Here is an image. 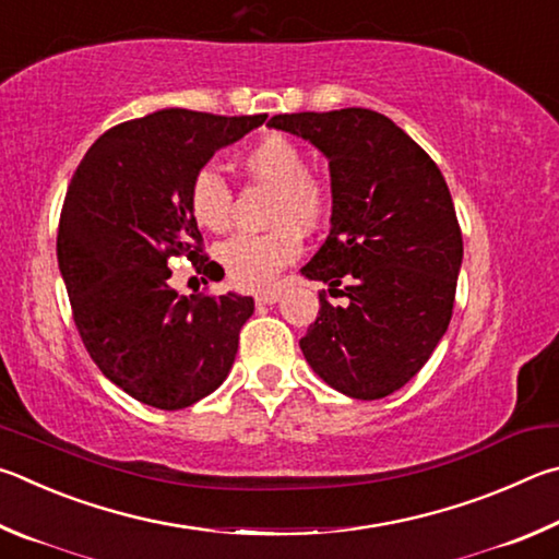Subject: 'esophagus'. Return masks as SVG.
<instances>
[{
  "instance_id": "1",
  "label": "esophagus",
  "mask_w": 559,
  "mask_h": 559,
  "mask_svg": "<svg viewBox=\"0 0 559 559\" xmlns=\"http://www.w3.org/2000/svg\"><path fill=\"white\" fill-rule=\"evenodd\" d=\"M282 297V289H267V292H260L258 297H254V301L258 305H274V301H280Z\"/></svg>"
}]
</instances>
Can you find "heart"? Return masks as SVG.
I'll return each mask as SVG.
<instances>
[{
  "instance_id": "b5f03b06",
  "label": "heart",
  "mask_w": 559,
  "mask_h": 559,
  "mask_svg": "<svg viewBox=\"0 0 559 559\" xmlns=\"http://www.w3.org/2000/svg\"><path fill=\"white\" fill-rule=\"evenodd\" d=\"M242 166L252 179L274 189L267 233H240L225 240L218 250L233 285L260 292L272 287L280 272L295 262L305 242L301 230H314L331 209V191L324 179L307 171L309 162L301 146L287 134H264L242 154ZM189 209L205 230L221 233L233 218V191L228 181L213 169L191 176Z\"/></svg>"
}]
</instances>
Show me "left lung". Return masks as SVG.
Segmentation results:
<instances>
[{
    "label": "left lung",
    "instance_id": "left-lung-1",
    "mask_svg": "<svg viewBox=\"0 0 559 559\" xmlns=\"http://www.w3.org/2000/svg\"><path fill=\"white\" fill-rule=\"evenodd\" d=\"M267 124L314 144L331 174L329 238L301 274L348 305L319 295L301 354L348 397L395 393L452 319L464 242L444 176L390 117L364 107L274 115ZM344 278L349 287L338 290Z\"/></svg>",
    "mask_w": 559,
    "mask_h": 559
}]
</instances>
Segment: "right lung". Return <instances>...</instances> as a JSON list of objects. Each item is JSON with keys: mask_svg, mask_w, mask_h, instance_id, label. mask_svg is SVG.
Wrapping results in <instances>:
<instances>
[{"mask_svg": "<svg viewBox=\"0 0 559 559\" xmlns=\"http://www.w3.org/2000/svg\"><path fill=\"white\" fill-rule=\"evenodd\" d=\"M264 120L152 112L107 130L68 186L56 252L78 334L103 376L144 405L189 407L230 373L252 297H179L169 260L186 254L205 277H223L201 254L189 183Z\"/></svg>", "mask_w": 559, "mask_h": 559, "instance_id": "right-lung-1", "label": "right lung"}]
</instances>
